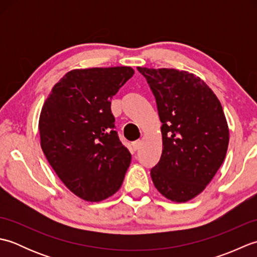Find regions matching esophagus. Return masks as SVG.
I'll return each mask as SVG.
<instances>
[{
    "label": "esophagus",
    "instance_id": "34e87169",
    "mask_svg": "<svg viewBox=\"0 0 257 257\" xmlns=\"http://www.w3.org/2000/svg\"><path fill=\"white\" fill-rule=\"evenodd\" d=\"M140 146H141V141H140V140L135 141V143H133V149H134L135 151H137V150L140 148Z\"/></svg>",
    "mask_w": 257,
    "mask_h": 257
}]
</instances>
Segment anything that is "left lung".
<instances>
[{
	"mask_svg": "<svg viewBox=\"0 0 257 257\" xmlns=\"http://www.w3.org/2000/svg\"><path fill=\"white\" fill-rule=\"evenodd\" d=\"M156 97L162 154L151 169L156 189L173 202L195 198L214 178L230 133L214 92L198 76L174 68L137 67Z\"/></svg>",
	"mask_w": 257,
	"mask_h": 257,
	"instance_id": "8db88e82",
	"label": "left lung"
}]
</instances>
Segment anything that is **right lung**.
<instances>
[{"instance_id": "1", "label": "right lung", "mask_w": 257, "mask_h": 257, "mask_svg": "<svg viewBox=\"0 0 257 257\" xmlns=\"http://www.w3.org/2000/svg\"><path fill=\"white\" fill-rule=\"evenodd\" d=\"M134 74L129 66L73 69L42 107V150L61 181L85 201L116 193L132 161L114 130L110 100Z\"/></svg>"}]
</instances>
